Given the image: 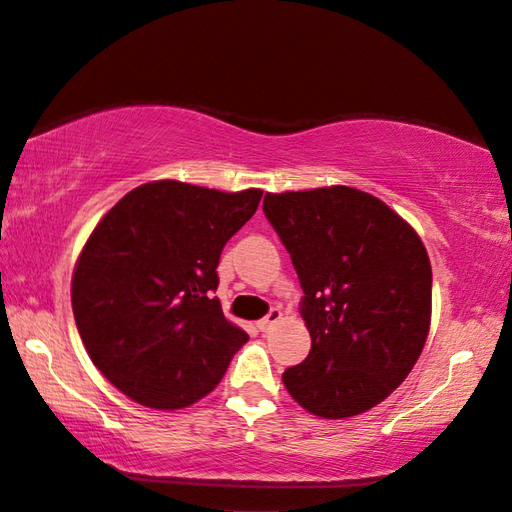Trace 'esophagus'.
Wrapping results in <instances>:
<instances>
[{
    "label": "esophagus",
    "instance_id": "34e87169",
    "mask_svg": "<svg viewBox=\"0 0 512 512\" xmlns=\"http://www.w3.org/2000/svg\"><path fill=\"white\" fill-rule=\"evenodd\" d=\"M281 318H283V312L278 310V307H274V310L269 312L265 318H260V321H258V330H260V332H269L278 321H281Z\"/></svg>",
    "mask_w": 512,
    "mask_h": 512
}]
</instances>
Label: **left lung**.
Returning <instances> with one entry per match:
<instances>
[{
	"mask_svg": "<svg viewBox=\"0 0 512 512\" xmlns=\"http://www.w3.org/2000/svg\"><path fill=\"white\" fill-rule=\"evenodd\" d=\"M265 216L303 287L312 350L283 383L298 406L347 419L406 381L430 332L432 269L421 238L361 189L265 194Z\"/></svg>",
	"mask_w": 512,
	"mask_h": 512,
	"instance_id": "obj_1",
	"label": "left lung"
}]
</instances>
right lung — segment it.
Segmentation results:
<instances>
[{
	"label": "right lung",
	"instance_id": "add662e5",
	"mask_svg": "<svg viewBox=\"0 0 512 512\" xmlns=\"http://www.w3.org/2000/svg\"><path fill=\"white\" fill-rule=\"evenodd\" d=\"M260 198V189L227 194L153 180L91 231L73 269L75 325L95 368L129 399L187 408L216 388L247 343L214 296L216 267Z\"/></svg>",
	"mask_w": 512,
	"mask_h": 512
}]
</instances>
